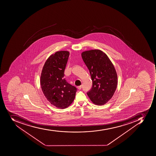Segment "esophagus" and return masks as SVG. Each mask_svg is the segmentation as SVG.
I'll list each match as a JSON object with an SVG mask.
<instances>
[{"label":"esophagus","mask_w":156,"mask_h":156,"mask_svg":"<svg viewBox=\"0 0 156 156\" xmlns=\"http://www.w3.org/2000/svg\"><path fill=\"white\" fill-rule=\"evenodd\" d=\"M81 87H82L81 85H80V86H77V88L79 89V90H80L81 89Z\"/></svg>","instance_id":"esophagus-1"}]
</instances>
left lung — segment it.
Masks as SVG:
<instances>
[{"instance_id":"obj_1","label":"left lung","mask_w":156,"mask_h":156,"mask_svg":"<svg viewBox=\"0 0 156 156\" xmlns=\"http://www.w3.org/2000/svg\"><path fill=\"white\" fill-rule=\"evenodd\" d=\"M92 80V87L87 93L96 105H104L110 100L116 89L117 75L107 55L99 50L85 51L81 53Z\"/></svg>"}]
</instances>
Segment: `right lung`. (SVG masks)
I'll use <instances>...</instances> for the list:
<instances>
[{"label":"right lung","mask_w":156,"mask_h":156,"mask_svg":"<svg viewBox=\"0 0 156 156\" xmlns=\"http://www.w3.org/2000/svg\"><path fill=\"white\" fill-rule=\"evenodd\" d=\"M69 56L68 51H59L51 55L41 75V86L44 96L51 105L60 109L67 108L73 103L77 90L64 77Z\"/></svg>","instance_id":"right-lung-1"}]
</instances>
